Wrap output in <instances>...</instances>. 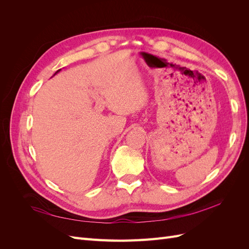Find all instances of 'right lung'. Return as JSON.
<instances>
[{
	"label": "right lung",
	"mask_w": 249,
	"mask_h": 249,
	"mask_svg": "<svg viewBox=\"0 0 249 249\" xmlns=\"http://www.w3.org/2000/svg\"><path fill=\"white\" fill-rule=\"evenodd\" d=\"M59 71H60V70H59ZM57 71V72H58V71Z\"/></svg>",
	"instance_id": "obj_1"
}]
</instances>
